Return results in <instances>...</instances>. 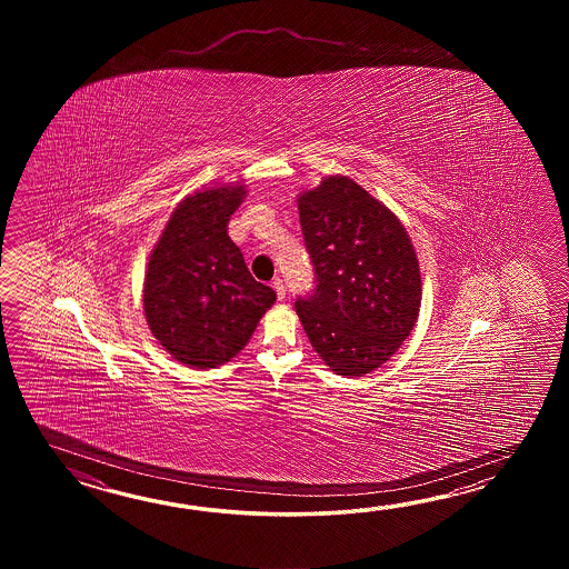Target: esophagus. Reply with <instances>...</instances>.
Wrapping results in <instances>:
<instances>
[{"instance_id":"obj_1","label":"esophagus","mask_w":569,"mask_h":569,"mask_svg":"<svg viewBox=\"0 0 569 569\" xmlns=\"http://www.w3.org/2000/svg\"><path fill=\"white\" fill-rule=\"evenodd\" d=\"M272 289L277 290V297H279L280 301L284 299V295H287V289H284V282H282V279L272 280Z\"/></svg>"}]
</instances>
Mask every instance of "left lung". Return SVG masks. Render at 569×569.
I'll use <instances>...</instances> for the list:
<instances>
[{
  "label": "left lung",
  "instance_id": "left-lung-1",
  "mask_svg": "<svg viewBox=\"0 0 569 569\" xmlns=\"http://www.w3.org/2000/svg\"><path fill=\"white\" fill-rule=\"evenodd\" d=\"M315 289L295 301L305 333L339 376L370 375L409 338L421 274L397 216L348 177L299 194Z\"/></svg>",
  "mask_w": 569,
  "mask_h": 569
}]
</instances>
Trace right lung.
<instances>
[{"label":"right lung","mask_w":569,"mask_h":569,"mask_svg":"<svg viewBox=\"0 0 569 569\" xmlns=\"http://www.w3.org/2000/svg\"><path fill=\"white\" fill-rule=\"evenodd\" d=\"M243 194L242 184H226L182 199L148 260L146 321L184 366L206 370L230 362L277 301L228 236Z\"/></svg>","instance_id":"add662e5"}]
</instances>
